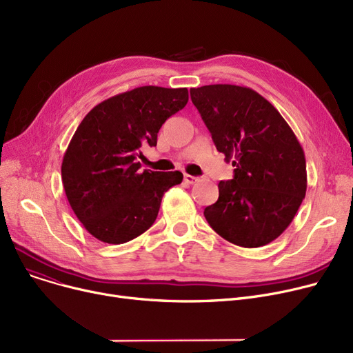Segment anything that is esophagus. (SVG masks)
Here are the masks:
<instances>
[{
    "label": "esophagus",
    "mask_w": 353,
    "mask_h": 353,
    "mask_svg": "<svg viewBox=\"0 0 353 353\" xmlns=\"http://www.w3.org/2000/svg\"><path fill=\"white\" fill-rule=\"evenodd\" d=\"M183 179H184V183H188V184H193V183H196V181L199 180L197 177L190 176V174H184V176H183Z\"/></svg>",
    "instance_id": "1"
}]
</instances>
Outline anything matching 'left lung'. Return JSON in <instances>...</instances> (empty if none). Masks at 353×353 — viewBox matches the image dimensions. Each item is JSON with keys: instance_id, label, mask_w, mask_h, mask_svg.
<instances>
[{"instance_id": "8db88e82", "label": "left lung", "mask_w": 353, "mask_h": 353, "mask_svg": "<svg viewBox=\"0 0 353 353\" xmlns=\"http://www.w3.org/2000/svg\"><path fill=\"white\" fill-rule=\"evenodd\" d=\"M190 97L217 152L236 167L205 209L210 228L228 242L261 248L292 223L306 194L303 148L285 119L252 88L212 84Z\"/></svg>"}]
</instances>
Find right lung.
Segmentation results:
<instances>
[{"instance_id": "obj_1", "label": "right lung", "mask_w": 353, "mask_h": 353, "mask_svg": "<svg viewBox=\"0 0 353 353\" xmlns=\"http://www.w3.org/2000/svg\"><path fill=\"white\" fill-rule=\"evenodd\" d=\"M188 101V88L144 85L101 101L83 119L64 153L61 179L91 236L120 245L152 228L163 194L183 174L141 172L140 148L156 145L160 127Z\"/></svg>"}]
</instances>
